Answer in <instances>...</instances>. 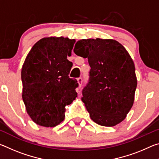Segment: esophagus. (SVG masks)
<instances>
[{"label":"esophagus","instance_id":"1","mask_svg":"<svg viewBox=\"0 0 159 159\" xmlns=\"http://www.w3.org/2000/svg\"><path fill=\"white\" fill-rule=\"evenodd\" d=\"M77 82H78V83H79V87H81L82 83H83V79H81V78H78V79H77Z\"/></svg>","mask_w":159,"mask_h":159}]
</instances>
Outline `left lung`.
Returning a JSON list of instances; mask_svg holds the SVG:
<instances>
[{"instance_id":"left-lung-1","label":"left lung","mask_w":159,"mask_h":159,"mask_svg":"<svg viewBox=\"0 0 159 159\" xmlns=\"http://www.w3.org/2000/svg\"><path fill=\"white\" fill-rule=\"evenodd\" d=\"M74 52L88 58L91 67L81 98L91 119L107 127L122 122L133 105L138 83L128 51L114 39L98 38L80 40Z\"/></svg>"}]
</instances>
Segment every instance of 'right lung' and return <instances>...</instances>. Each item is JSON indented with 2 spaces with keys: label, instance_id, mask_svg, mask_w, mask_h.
Segmentation results:
<instances>
[{
  "label": "right lung",
  "instance_id": "1",
  "mask_svg": "<svg viewBox=\"0 0 159 159\" xmlns=\"http://www.w3.org/2000/svg\"><path fill=\"white\" fill-rule=\"evenodd\" d=\"M75 39H41L29 51L21 68L22 99L27 114L37 125L55 127L63 121L65 107L77 97V80L69 76Z\"/></svg>",
  "mask_w": 159,
  "mask_h": 159
}]
</instances>
